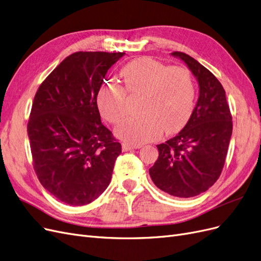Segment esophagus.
Listing matches in <instances>:
<instances>
[{
    "label": "esophagus",
    "mask_w": 261,
    "mask_h": 261,
    "mask_svg": "<svg viewBox=\"0 0 261 261\" xmlns=\"http://www.w3.org/2000/svg\"><path fill=\"white\" fill-rule=\"evenodd\" d=\"M142 145L140 144H132V143H127L124 142L122 143V150L127 152V150H131V149H137V148H141Z\"/></svg>",
    "instance_id": "obj_1"
}]
</instances>
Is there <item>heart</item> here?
Segmentation results:
<instances>
[{
  "instance_id": "1",
  "label": "heart",
  "mask_w": 261,
  "mask_h": 261,
  "mask_svg": "<svg viewBox=\"0 0 261 261\" xmlns=\"http://www.w3.org/2000/svg\"><path fill=\"white\" fill-rule=\"evenodd\" d=\"M123 87L115 81L102 85L97 93L100 114L118 123L128 111V95L141 94L140 115L128 117L116 129L120 139L132 143L155 141L167 133L180 131L194 106V85L190 71L180 66L166 67L150 57H140L120 70Z\"/></svg>"
}]
</instances>
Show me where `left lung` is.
<instances>
[{"label": "left lung", "instance_id": "1", "mask_svg": "<svg viewBox=\"0 0 261 261\" xmlns=\"http://www.w3.org/2000/svg\"><path fill=\"white\" fill-rule=\"evenodd\" d=\"M171 54L181 58L196 77L199 96L186 127L178 136L157 145L159 156L149 175L158 189L188 198L206 192L219 179L233 122L219 80L190 55Z\"/></svg>", "mask_w": 261, "mask_h": 261}]
</instances>
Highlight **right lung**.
Masks as SVG:
<instances>
[{
	"label": "right lung",
	"instance_id": "obj_1",
	"mask_svg": "<svg viewBox=\"0 0 261 261\" xmlns=\"http://www.w3.org/2000/svg\"><path fill=\"white\" fill-rule=\"evenodd\" d=\"M124 53L75 52L41 83L27 131L33 169L58 200L82 206L107 189L121 144L100 121L97 93Z\"/></svg>",
	"mask_w": 261,
	"mask_h": 261
}]
</instances>
